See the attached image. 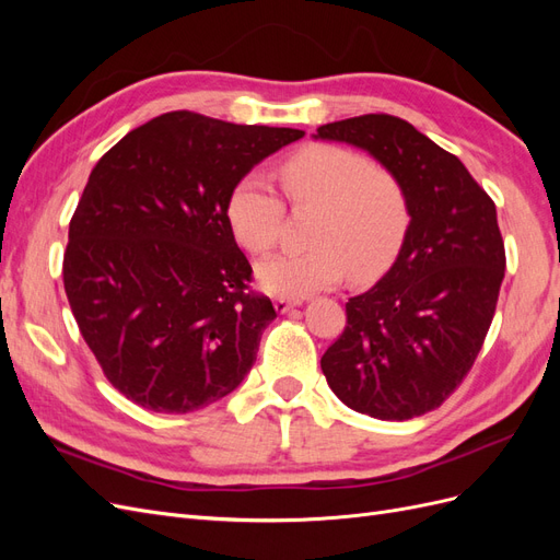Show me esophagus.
Listing matches in <instances>:
<instances>
[{
  "instance_id": "esophagus-1",
  "label": "esophagus",
  "mask_w": 560,
  "mask_h": 560,
  "mask_svg": "<svg viewBox=\"0 0 560 560\" xmlns=\"http://www.w3.org/2000/svg\"><path fill=\"white\" fill-rule=\"evenodd\" d=\"M273 306H276V311H278V313H287V311H292V308L301 306V301H292V299H284V296H276V299H273Z\"/></svg>"
}]
</instances>
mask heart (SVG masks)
Listing matches in <instances>:
<instances>
[{"mask_svg":"<svg viewBox=\"0 0 560 560\" xmlns=\"http://www.w3.org/2000/svg\"><path fill=\"white\" fill-rule=\"evenodd\" d=\"M287 196L296 206L319 208L308 252H280L257 264V280L270 294L303 299L329 290L350 270L369 280L393 264L409 229L401 184L374 167L360 151L308 144L280 167ZM282 200L261 173H247L226 202L238 243L261 254L278 241Z\"/></svg>","mask_w":560,"mask_h":560,"instance_id":"1","label":"heart"}]
</instances>
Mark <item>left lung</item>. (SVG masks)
<instances>
[{
	"label": "left lung",
	"mask_w": 560,
	"mask_h": 560,
	"mask_svg": "<svg viewBox=\"0 0 560 560\" xmlns=\"http://www.w3.org/2000/svg\"><path fill=\"white\" fill-rule=\"evenodd\" d=\"M313 138L374 156L401 184L411 217L395 264L348 299V325L322 354V374L358 413H428L463 383L495 315L506 266L495 202L460 159L404 118L364 114Z\"/></svg>",
	"instance_id": "obj_1"
}]
</instances>
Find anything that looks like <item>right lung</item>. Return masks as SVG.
<instances>
[{
	"label": "right lung",
	"mask_w": 560,
	"mask_h": 560,
	"mask_svg": "<svg viewBox=\"0 0 560 560\" xmlns=\"http://www.w3.org/2000/svg\"><path fill=\"white\" fill-rule=\"evenodd\" d=\"M303 130L171 112L97 161L70 222L65 292L107 381L142 409L191 413L233 393L276 308L226 217L233 186Z\"/></svg>",
	"instance_id": "1"
}]
</instances>
